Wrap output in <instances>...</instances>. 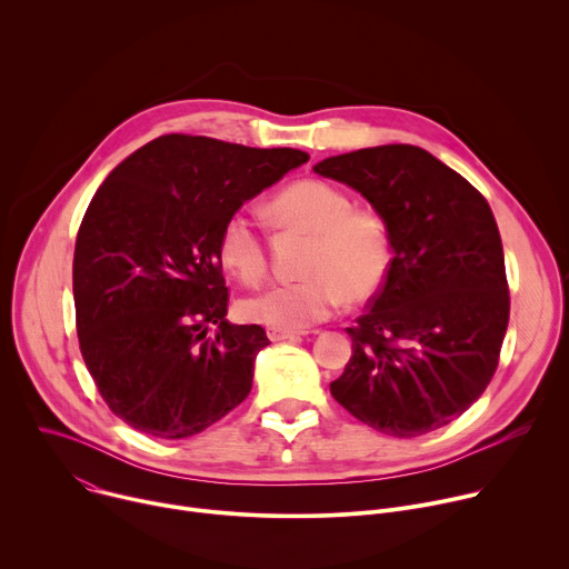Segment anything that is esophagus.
Masks as SVG:
<instances>
[{"label": "esophagus", "mask_w": 569, "mask_h": 569, "mask_svg": "<svg viewBox=\"0 0 569 569\" xmlns=\"http://www.w3.org/2000/svg\"><path fill=\"white\" fill-rule=\"evenodd\" d=\"M301 336H306L303 331H279V329H268V338L272 342H283V340H299Z\"/></svg>", "instance_id": "esophagus-1"}]
</instances>
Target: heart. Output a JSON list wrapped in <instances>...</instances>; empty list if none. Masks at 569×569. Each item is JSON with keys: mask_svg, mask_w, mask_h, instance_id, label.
I'll return each mask as SVG.
<instances>
[{"mask_svg": "<svg viewBox=\"0 0 569 569\" xmlns=\"http://www.w3.org/2000/svg\"><path fill=\"white\" fill-rule=\"evenodd\" d=\"M270 213L281 227L310 233L301 266L306 277L240 301V315L248 321L301 331L327 319L345 297L360 303L385 283L393 254L389 224L373 209H356L342 189L321 180L295 182L272 200ZM218 257L242 283L254 286L266 277L263 238L246 211L224 220Z\"/></svg>", "mask_w": 569, "mask_h": 569, "instance_id": "b5f03b06", "label": "heart"}]
</instances>
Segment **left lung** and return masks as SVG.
Returning a JSON list of instances; mask_svg holds the SVG:
<instances>
[{
  "mask_svg": "<svg viewBox=\"0 0 569 569\" xmlns=\"http://www.w3.org/2000/svg\"><path fill=\"white\" fill-rule=\"evenodd\" d=\"M315 173L362 193L387 220L391 268L356 327L333 398L378 432L410 439L461 417L491 382L509 283L486 198L435 154L389 143L329 157Z\"/></svg>",
  "mask_w": 569,
  "mask_h": 569,
  "instance_id": "1",
  "label": "left lung"
}]
</instances>
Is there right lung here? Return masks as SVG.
<instances>
[{
	"mask_svg": "<svg viewBox=\"0 0 569 569\" xmlns=\"http://www.w3.org/2000/svg\"><path fill=\"white\" fill-rule=\"evenodd\" d=\"M295 148L164 134L106 178L73 250L78 345L108 408L157 439H187L248 398L259 323L224 319V220L306 164Z\"/></svg>",
	"mask_w": 569,
	"mask_h": 569,
	"instance_id": "add662e5",
	"label": "right lung"
}]
</instances>
